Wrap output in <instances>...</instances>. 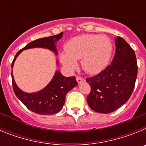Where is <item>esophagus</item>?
<instances>
[{"label": "esophagus", "instance_id": "34e87169", "mask_svg": "<svg viewBox=\"0 0 146 146\" xmlns=\"http://www.w3.org/2000/svg\"><path fill=\"white\" fill-rule=\"evenodd\" d=\"M76 80H77V82H78L79 84L80 83H81V82H83V81H85L84 78H82V77H76Z\"/></svg>", "mask_w": 146, "mask_h": 146}]
</instances>
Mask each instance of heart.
I'll return each instance as SVG.
<instances>
[{
	"label": "heart",
	"mask_w": 146,
	"mask_h": 146,
	"mask_svg": "<svg viewBox=\"0 0 146 146\" xmlns=\"http://www.w3.org/2000/svg\"><path fill=\"white\" fill-rule=\"evenodd\" d=\"M66 51L59 55L60 61L68 70L72 71L81 59L82 68L87 73L97 74L107 66L113 52V43L105 35L83 34L66 42Z\"/></svg>",
	"instance_id": "heart-1"
}]
</instances>
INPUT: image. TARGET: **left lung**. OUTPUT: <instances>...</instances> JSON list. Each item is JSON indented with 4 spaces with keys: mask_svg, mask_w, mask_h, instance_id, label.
Instances as JSON below:
<instances>
[{
    "mask_svg": "<svg viewBox=\"0 0 146 146\" xmlns=\"http://www.w3.org/2000/svg\"><path fill=\"white\" fill-rule=\"evenodd\" d=\"M115 44L111 64L97 75L86 78L91 88L87 102L96 113L116 110L128 101L135 87L137 74L135 51L121 37L115 38Z\"/></svg>",
    "mask_w": 146,
    "mask_h": 146,
    "instance_id": "1",
    "label": "left lung"
}]
</instances>
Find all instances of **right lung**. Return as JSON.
<instances>
[{
    "mask_svg": "<svg viewBox=\"0 0 146 146\" xmlns=\"http://www.w3.org/2000/svg\"><path fill=\"white\" fill-rule=\"evenodd\" d=\"M63 33H60L55 36L38 38L30 42L15 55L11 64V69H13L18 55L23 50L32 48H44L52 51L55 55H57L58 50L56 44L58 41L61 38ZM56 65L58 66V61L57 60ZM11 77L13 89L17 97L30 110L44 115L58 113L65 104L66 95L67 93L77 85L75 77H65L58 70H56L52 80L44 88L36 92L27 93L21 90L16 84L12 72Z\"/></svg>",
    "mask_w": 146,
    "mask_h": 146,
    "instance_id": "obj_1",
    "label": "right lung"
}]
</instances>
